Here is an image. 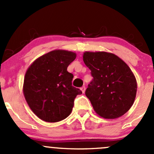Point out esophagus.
I'll list each match as a JSON object with an SVG mask.
<instances>
[{"mask_svg":"<svg viewBox=\"0 0 154 154\" xmlns=\"http://www.w3.org/2000/svg\"><path fill=\"white\" fill-rule=\"evenodd\" d=\"M80 89H81L82 92L84 93V92H85V91H86V87H85V86H82L81 88H80Z\"/></svg>","mask_w":154,"mask_h":154,"instance_id":"1","label":"esophagus"}]
</instances>
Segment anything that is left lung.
Segmentation results:
<instances>
[{"instance_id": "1", "label": "left lung", "mask_w": 154, "mask_h": 154, "mask_svg": "<svg viewBox=\"0 0 154 154\" xmlns=\"http://www.w3.org/2000/svg\"><path fill=\"white\" fill-rule=\"evenodd\" d=\"M83 62L93 77L85 93L95 112L107 119L125 114L134 103L137 91L130 67L115 54L100 51L85 52Z\"/></svg>"}]
</instances>
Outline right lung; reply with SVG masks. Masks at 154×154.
I'll list each match as a JSON object with an SVG mask.
<instances>
[{"label":"right lung","instance_id":"right-lung-1","mask_svg":"<svg viewBox=\"0 0 154 154\" xmlns=\"http://www.w3.org/2000/svg\"><path fill=\"white\" fill-rule=\"evenodd\" d=\"M76 54L64 50L52 51L35 60L25 74L23 91L34 114L46 122L66 119L72 111L79 88L72 86L73 74L68 66Z\"/></svg>","mask_w":154,"mask_h":154}]
</instances>
